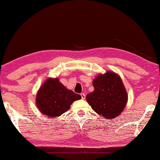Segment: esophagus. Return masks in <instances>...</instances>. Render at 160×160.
<instances>
[{"label": "esophagus", "instance_id": "esophagus-1", "mask_svg": "<svg viewBox=\"0 0 160 160\" xmlns=\"http://www.w3.org/2000/svg\"><path fill=\"white\" fill-rule=\"evenodd\" d=\"M80 96H81V97H82V99H85V93H84V92L81 93L80 94Z\"/></svg>", "mask_w": 160, "mask_h": 160}]
</instances>
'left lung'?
Instances as JSON below:
<instances>
[{"label":"left lung","mask_w":160,"mask_h":160,"mask_svg":"<svg viewBox=\"0 0 160 160\" xmlns=\"http://www.w3.org/2000/svg\"><path fill=\"white\" fill-rule=\"evenodd\" d=\"M94 91L86 96L94 112L104 118L118 116L126 107L128 97L122 80L113 72L100 74L93 80Z\"/></svg>","instance_id":"left-lung-1"}]
</instances>
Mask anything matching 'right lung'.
<instances>
[{"label":"right lung","mask_w":160,"mask_h":160,"mask_svg":"<svg viewBox=\"0 0 160 160\" xmlns=\"http://www.w3.org/2000/svg\"><path fill=\"white\" fill-rule=\"evenodd\" d=\"M81 96L68 90L58 78H49L44 82L37 94L36 103L42 113L48 118H56L70 109L74 101Z\"/></svg>","instance_id":"1"}]
</instances>
